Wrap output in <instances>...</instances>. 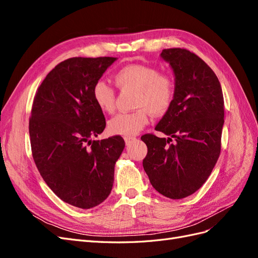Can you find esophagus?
<instances>
[{
    "mask_svg": "<svg viewBox=\"0 0 258 258\" xmlns=\"http://www.w3.org/2000/svg\"><path fill=\"white\" fill-rule=\"evenodd\" d=\"M123 139H124V142H126V144H129L130 142L134 141L136 138L135 137H131V136H127V137H124Z\"/></svg>",
    "mask_w": 258,
    "mask_h": 258,
    "instance_id": "obj_1",
    "label": "esophagus"
}]
</instances>
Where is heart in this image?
Returning a JSON list of instances; mask_svg holds the SVG:
<instances>
[{
    "label": "heart",
    "mask_w": 258,
    "mask_h": 258,
    "mask_svg": "<svg viewBox=\"0 0 258 258\" xmlns=\"http://www.w3.org/2000/svg\"><path fill=\"white\" fill-rule=\"evenodd\" d=\"M115 86L120 90L135 91L132 106L136 110L118 113L108 120L107 129L113 135L135 136L148 122V115H165L173 103L175 85L172 75L159 72L158 69L145 64H129L113 74ZM92 99L99 110L111 114L115 110L116 92L103 81L92 87Z\"/></svg>",
    "instance_id": "1"
}]
</instances>
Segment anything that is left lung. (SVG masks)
I'll return each mask as SVG.
<instances>
[{
	"mask_svg": "<svg viewBox=\"0 0 258 258\" xmlns=\"http://www.w3.org/2000/svg\"><path fill=\"white\" fill-rule=\"evenodd\" d=\"M172 67L175 95L153 134L141 137L147 146L143 168L154 188L171 199L198 190L221 154L224 97L220 81L206 62L185 48L163 49Z\"/></svg>",
	"mask_w": 258,
	"mask_h": 258,
	"instance_id": "left-lung-1",
	"label": "left lung"
}]
</instances>
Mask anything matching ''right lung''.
Wrapping results in <instances>:
<instances>
[{"label": "right lung", "mask_w": 258, "mask_h": 258, "mask_svg": "<svg viewBox=\"0 0 258 258\" xmlns=\"http://www.w3.org/2000/svg\"><path fill=\"white\" fill-rule=\"evenodd\" d=\"M115 60L74 57L60 62L37 88L31 110L30 142L38 172L61 200L81 209L108 197L124 147L120 136L92 140L106 124L92 87Z\"/></svg>", "instance_id": "obj_1"}]
</instances>
